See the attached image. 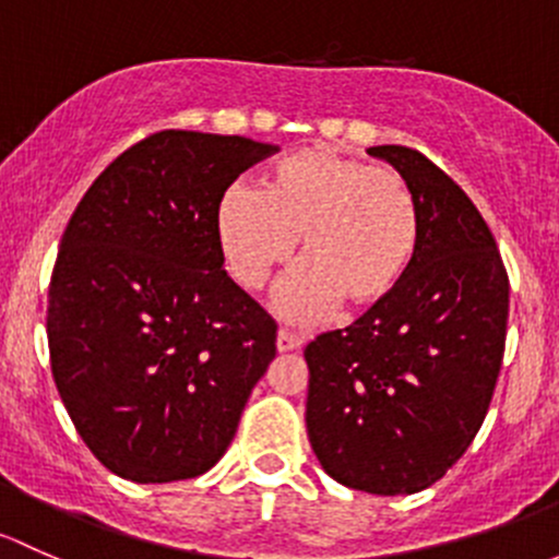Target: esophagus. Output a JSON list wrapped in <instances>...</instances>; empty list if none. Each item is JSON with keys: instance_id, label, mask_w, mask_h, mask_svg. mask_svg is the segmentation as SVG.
Returning a JSON list of instances; mask_svg holds the SVG:
<instances>
[{"instance_id": "obj_1", "label": "esophagus", "mask_w": 559, "mask_h": 559, "mask_svg": "<svg viewBox=\"0 0 559 559\" xmlns=\"http://www.w3.org/2000/svg\"><path fill=\"white\" fill-rule=\"evenodd\" d=\"M304 344V336H298V333H293V331H285V328H282L280 331V336H277V349L280 353H293V349H298Z\"/></svg>"}]
</instances>
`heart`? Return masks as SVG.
Masks as SVG:
<instances>
[{
    "label": "heart",
    "mask_w": 559,
    "mask_h": 559,
    "mask_svg": "<svg viewBox=\"0 0 559 559\" xmlns=\"http://www.w3.org/2000/svg\"><path fill=\"white\" fill-rule=\"evenodd\" d=\"M215 228L245 290H261L301 239L304 269L282 287L280 312L309 322L336 301L366 312L393 296L417 255L419 204L401 171L304 147L272 166L263 191L228 188Z\"/></svg>",
    "instance_id": "b5f03b06"
}]
</instances>
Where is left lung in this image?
<instances>
[{
	"label": "left lung",
	"instance_id": "8db88e82",
	"mask_svg": "<svg viewBox=\"0 0 559 559\" xmlns=\"http://www.w3.org/2000/svg\"><path fill=\"white\" fill-rule=\"evenodd\" d=\"M368 153L417 195L419 247L393 296L307 344V430L342 485L419 492L485 423L503 364L509 274L490 226L444 169L412 147Z\"/></svg>",
	"mask_w": 559,
	"mask_h": 559
}]
</instances>
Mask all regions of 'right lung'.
<instances>
[{
	"label": "right lung",
	"mask_w": 559,
	"mask_h": 559,
	"mask_svg": "<svg viewBox=\"0 0 559 559\" xmlns=\"http://www.w3.org/2000/svg\"><path fill=\"white\" fill-rule=\"evenodd\" d=\"M277 147L166 129L120 153L67 223L48 290L56 388L105 468L140 485L223 457L277 322L223 269L217 206Z\"/></svg>",
	"instance_id": "add662e5"
}]
</instances>
